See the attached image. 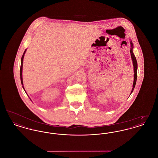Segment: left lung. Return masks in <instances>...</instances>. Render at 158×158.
<instances>
[{
  "label": "left lung",
  "instance_id": "left-lung-1",
  "mask_svg": "<svg viewBox=\"0 0 158 158\" xmlns=\"http://www.w3.org/2000/svg\"><path fill=\"white\" fill-rule=\"evenodd\" d=\"M130 54H131V60L133 61V68H134V81H133V88L132 90L131 91V94L133 92V91L135 89V83H136V81H137V60H136V58H135V56L133 53V44L132 43V41L130 40Z\"/></svg>",
  "mask_w": 158,
  "mask_h": 158
}]
</instances>
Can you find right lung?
Listing matches in <instances>:
<instances>
[{
    "instance_id": "add662e5",
    "label": "right lung",
    "mask_w": 158,
    "mask_h": 158,
    "mask_svg": "<svg viewBox=\"0 0 158 158\" xmlns=\"http://www.w3.org/2000/svg\"><path fill=\"white\" fill-rule=\"evenodd\" d=\"M26 51H27V49L24 51V52H23V56H22V58H21V68H20V77H21V84H22V85H23V90H25V92H26V91L25 90V89H24V87H23V57H24V55H25V52H26ZM26 94H27V92H26ZM30 98V97H29ZM31 101V99H30Z\"/></svg>"
}]
</instances>
